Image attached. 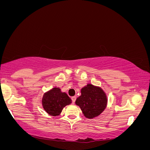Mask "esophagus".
Wrapping results in <instances>:
<instances>
[{
	"instance_id": "obj_1",
	"label": "esophagus",
	"mask_w": 150,
	"mask_h": 150,
	"mask_svg": "<svg viewBox=\"0 0 150 150\" xmlns=\"http://www.w3.org/2000/svg\"><path fill=\"white\" fill-rule=\"evenodd\" d=\"M71 99H72V103H74L75 101H76V96H72L71 98Z\"/></svg>"
}]
</instances>
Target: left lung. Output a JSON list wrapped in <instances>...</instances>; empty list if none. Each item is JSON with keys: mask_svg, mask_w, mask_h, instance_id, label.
Segmentation results:
<instances>
[{"mask_svg": "<svg viewBox=\"0 0 150 150\" xmlns=\"http://www.w3.org/2000/svg\"><path fill=\"white\" fill-rule=\"evenodd\" d=\"M81 95L76 100L84 116L93 119L100 115L105 110L108 98L102 88L91 84H88L81 90Z\"/></svg>", "mask_w": 150, "mask_h": 150, "instance_id": "left-lung-1", "label": "left lung"}]
</instances>
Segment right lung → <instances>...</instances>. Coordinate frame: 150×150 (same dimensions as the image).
I'll list each match as a JSON object with an SVG mask.
<instances>
[{
  "label": "right lung",
  "instance_id": "right-lung-1",
  "mask_svg": "<svg viewBox=\"0 0 150 150\" xmlns=\"http://www.w3.org/2000/svg\"><path fill=\"white\" fill-rule=\"evenodd\" d=\"M72 103L71 99L66 93H62L59 88H53L46 92L42 96V105L44 110L49 115H59L63 108Z\"/></svg>",
  "mask_w": 150,
  "mask_h": 150
}]
</instances>
